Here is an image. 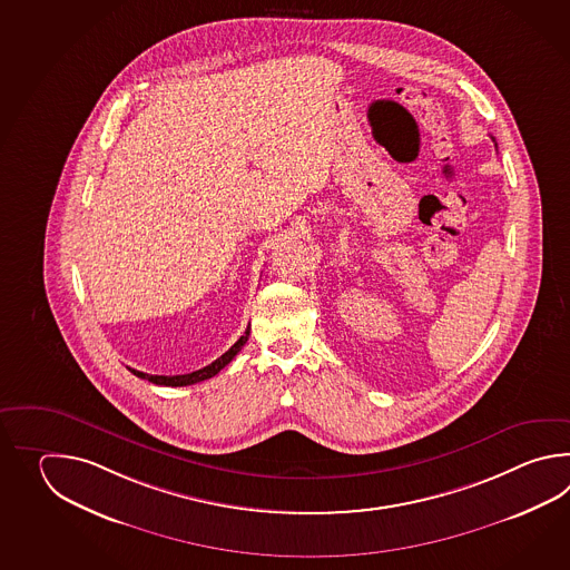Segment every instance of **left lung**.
<instances>
[{"label": "left lung", "instance_id": "8db88e82", "mask_svg": "<svg viewBox=\"0 0 570 570\" xmlns=\"http://www.w3.org/2000/svg\"><path fill=\"white\" fill-rule=\"evenodd\" d=\"M493 140H495V138H493Z\"/></svg>", "mask_w": 570, "mask_h": 570}]
</instances>
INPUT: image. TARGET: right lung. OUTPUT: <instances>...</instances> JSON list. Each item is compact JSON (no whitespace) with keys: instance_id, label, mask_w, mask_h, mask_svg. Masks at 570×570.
Listing matches in <instances>:
<instances>
[{"instance_id":"obj_1","label":"right lung","mask_w":570,"mask_h":570,"mask_svg":"<svg viewBox=\"0 0 570 570\" xmlns=\"http://www.w3.org/2000/svg\"><path fill=\"white\" fill-rule=\"evenodd\" d=\"M248 336H250V326L246 327L244 336L238 338V342L232 346L230 351L224 352L214 363L207 364V366L199 368V371H194V373H187V375H148V373H142V371H136V368H130V371H132L134 375L146 379V381H150V383H155V385H165V387H185V385H194V383H199V381H206V379L218 375L219 371H222L226 364H230L232 361H234V356L243 351V346L246 344Z\"/></svg>"}]
</instances>
